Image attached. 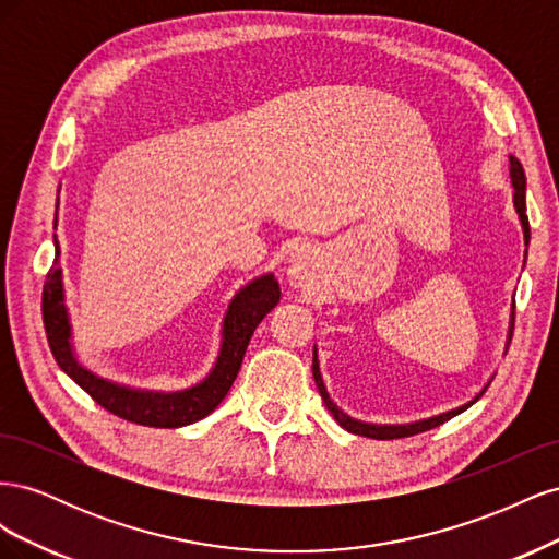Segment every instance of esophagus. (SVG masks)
Here are the masks:
<instances>
[{
    "mask_svg": "<svg viewBox=\"0 0 559 559\" xmlns=\"http://www.w3.org/2000/svg\"><path fill=\"white\" fill-rule=\"evenodd\" d=\"M310 277H312V265H310L308 253L296 251L294 257H292V263H289V280H292V284L294 286H306Z\"/></svg>",
    "mask_w": 559,
    "mask_h": 559,
    "instance_id": "34e87169",
    "label": "esophagus"
}]
</instances>
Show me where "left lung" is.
Segmentation results:
<instances>
[{
    "instance_id": "left-lung-1",
    "label": "left lung",
    "mask_w": 559,
    "mask_h": 559,
    "mask_svg": "<svg viewBox=\"0 0 559 559\" xmlns=\"http://www.w3.org/2000/svg\"><path fill=\"white\" fill-rule=\"evenodd\" d=\"M511 179H513V186H515V193H513V202H515V210L520 214V222H522V230H524V242L530 245V218H527V202H524V186H527V179H524V170L522 165L515 156H511ZM513 310H515V302H513ZM513 324H515V317H513ZM513 324H511V333H513ZM312 376H314V382H317V389L321 394V401L326 403V408L331 411V415L335 417L337 425H341L343 429H347L349 433H357V436H366V438H376V441H394V438H405V436H415V433H421V431H429V429H436L441 427L443 421L452 419L454 415L464 413L466 408H471L473 403H476L483 394V392L464 403L462 408L456 411H448L443 415H436V417H429V419H419V421H413V425H366V421H359V419H352L349 415H345L337 405L331 401L326 386H324V380H321V373H319V361H317V349L312 354Z\"/></svg>"
}]
</instances>
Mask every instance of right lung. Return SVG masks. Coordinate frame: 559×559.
I'll return each mask as SVG.
<instances>
[{
	"label": "right lung",
	"instance_id": "1",
	"mask_svg": "<svg viewBox=\"0 0 559 559\" xmlns=\"http://www.w3.org/2000/svg\"><path fill=\"white\" fill-rule=\"evenodd\" d=\"M58 216V214H56ZM56 251L58 240H56ZM280 302V284L273 275H263L247 284L245 289L235 294L230 300L226 319H224V343L212 373L200 384L181 392H146V389H130L109 380L97 378L91 370L83 368L72 349V326L64 308V289H62V270L50 267L44 294H41V312L44 329L50 352L58 366L70 376L83 392L105 411L123 417L142 427L156 429H177L193 425V421L207 417L218 403H222L233 386L238 370L242 366L247 345L253 331L263 321V317Z\"/></svg>",
	"mask_w": 559,
	"mask_h": 559
}]
</instances>
